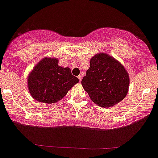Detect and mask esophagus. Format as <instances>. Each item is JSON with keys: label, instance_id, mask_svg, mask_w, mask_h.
Returning a JSON list of instances; mask_svg holds the SVG:
<instances>
[{"label": "esophagus", "instance_id": "1", "mask_svg": "<svg viewBox=\"0 0 158 158\" xmlns=\"http://www.w3.org/2000/svg\"><path fill=\"white\" fill-rule=\"evenodd\" d=\"M78 79H79V82H81V80H82V75H79V76H78Z\"/></svg>", "mask_w": 158, "mask_h": 158}]
</instances>
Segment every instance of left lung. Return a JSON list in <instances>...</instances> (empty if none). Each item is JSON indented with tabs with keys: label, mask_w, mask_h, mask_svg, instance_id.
<instances>
[{
	"label": "left lung",
	"mask_w": 158,
	"mask_h": 158,
	"mask_svg": "<svg viewBox=\"0 0 158 158\" xmlns=\"http://www.w3.org/2000/svg\"><path fill=\"white\" fill-rule=\"evenodd\" d=\"M129 82L124 67L111 56L100 53L91 59L89 69L81 83L93 102L110 107L124 99Z\"/></svg>",
	"instance_id": "8db88e82"
}]
</instances>
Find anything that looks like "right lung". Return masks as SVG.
I'll use <instances>...</instances> for the list:
<instances>
[{"mask_svg": "<svg viewBox=\"0 0 158 158\" xmlns=\"http://www.w3.org/2000/svg\"><path fill=\"white\" fill-rule=\"evenodd\" d=\"M57 59H43L33 69L27 79L28 89L38 102L55 103L79 82L69 68L58 65Z\"/></svg>", "mask_w": 158, "mask_h": 158, "instance_id": "obj_1", "label": "right lung"}]
</instances>
